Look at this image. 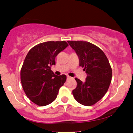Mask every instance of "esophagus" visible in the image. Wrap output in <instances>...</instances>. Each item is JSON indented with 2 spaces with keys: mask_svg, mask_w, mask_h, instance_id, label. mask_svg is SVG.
Returning a JSON list of instances; mask_svg holds the SVG:
<instances>
[{
  "mask_svg": "<svg viewBox=\"0 0 133 133\" xmlns=\"http://www.w3.org/2000/svg\"><path fill=\"white\" fill-rule=\"evenodd\" d=\"M70 78H71V77L69 76V75H67V79H68H68H70Z\"/></svg>",
  "mask_w": 133,
  "mask_h": 133,
  "instance_id": "1",
  "label": "esophagus"
}]
</instances>
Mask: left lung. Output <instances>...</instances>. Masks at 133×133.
I'll list each match as a JSON object with an SVG mask.
<instances>
[{
	"label": "left lung",
	"instance_id": "8db88e82",
	"mask_svg": "<svg viewBox=\"0 0 133 133\" xmlns=\"http://www.w3.org/2000/svg\"><path fill=\"white\" fill-rule=\"evenodd\" d=\"M79 59V65L87 74L85 82L75 78L77 85L72 91L80 104L90 106L101 99L107 93L112 77V70L102 50L85 41H68Z\"/></svg>",
	"mask_w": 133,
	"mask_h": 133
}]
</instances>
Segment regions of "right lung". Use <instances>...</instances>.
Segmentation results:
<instances>
[{
	"label": "right lung",
	"instance_id": "add662e5",
	"mask_svg": "<svg viewBox=\"0 0 133 133\" xmlns=\"http://www.w3.org/2000/svg\"><path fill=\"white\" fill-rule=\"evenodd\" d=\"M65 41H48L36 45L28 52L21 69V82L32 102L45 106L55 100L66 75H56L51 70L55 58L68 46Z\"/></svg>",
	"mask_w": 133,
	"mask_h": 133
}]
</instances>
